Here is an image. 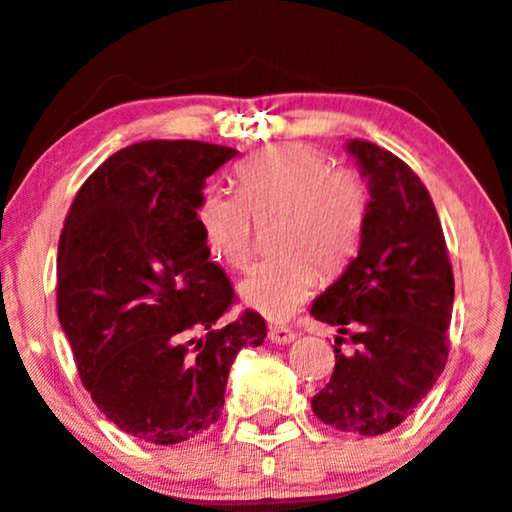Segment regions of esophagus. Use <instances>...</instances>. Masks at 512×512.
<instances>
[{"label":"esophagus","mask_w":512,"mask_h":512,"mask_svg":"<svg viewBox=\"0 0 512 512\" xmlns=\"http://www.w3.org/2000/svg\"><path fill=\"white\" fill-rule=\"evenodd\" d=\"M295 331L288 329V326H269V338H272V343H276V346H286V343H293L295 341Z\"/></svg>","instance_id":"1"}]
</instances>
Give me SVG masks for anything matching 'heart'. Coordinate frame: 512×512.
<instances>
[{"mask_svg": "<svg viewBox=\"0 0 512 512\" xmlns=\"http://www.w3.org/2000/svg\"><path fill=\"white\" fill-rule=\"evenodd\" d=\"M238 193L207 188L195 219L209 252L233 269L252 257L257 224L279 219L274 252L240 281L238 295L250 310L283 322L310 298L317 267L336 274L360 245L369 212L362 176L331 166L322 152L300 143L276 145L236 169Z\"/></svg>", "mask_w": 512, "mask_h": 512, "instance_id": "heart-1", "label": "heart"}]
</instances>
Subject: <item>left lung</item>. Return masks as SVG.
I'll list each match as a JSON object with an SVG mask.
<instances>
[{
    "label": "left lung",
    "mask_w": 512,
    "mask_h": 512,
    "mask_svg": "<svg viewBox=\"0 0 512 512\" xmlns=\"http://www.w3.org/2000/svg\"><path fill=\"white\" fill-rule=\"evenodd\" d=\"M346 150L367 178L365 231L355 260L317 295L310 315L350 334L357 348H334V374L312 410L338 432L377 436L408 420L446 367L453 269L420 176L365 140H348Z\"/></svg>",
    "instance_id": "obj_1"
}]
</instances>
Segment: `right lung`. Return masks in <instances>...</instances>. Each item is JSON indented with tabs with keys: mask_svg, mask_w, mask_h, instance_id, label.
<instances>
[{
	"mask_svg": "<svg viewBox=\"0 0 512 512\" xmlns=\"http://www.w3.org/2000/svg\"><path fill=\"white\" fill-rule=\"evenodd\" d=\"M236 155L135 143L83 183L61 231L57 307L80 381L140 441L174 446L212 427L240 348L267 338L252 310L221 322L233 288L195 219L205 181Z\"/></svg>",
	"mask_w": 512,
	"mask_h": 512,
	"instance_id": "1",
	"label": "right lung"
}]
</instances>
